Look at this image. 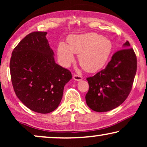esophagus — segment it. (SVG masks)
Wrapping results in <instances>:
<instances>
[{
	"label": "esophagus",
	"mask_w": 147,
	"mask_h": 147,
	"mask_svg": "<svg viewBox=\"0 0 147 147\" xmlns=\"http://www.w3.org/2000/svg\"><path fill=\"white\" fill-rule=\"evenodd\" d=\"M73 78L74 80H76V81H81V80L83 79L82 76L80 75H77V74H74L73 76Z\"/></svg>",
	"instance_id": "esophagus-1"
}]
</instances>
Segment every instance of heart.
<instances>
[{"instance_id": "b5f03b06", "label": "heart", "mask_w": 147, "mask_h": 147, "mask_svg": "<svg viewBox=\"0 0 147 147\" xmlns=\"http://www.w3.org/2000/svg\"><path fill=\"white\" fill-rule=\"evenodd\" d=\"M112 43L108 38L96 33L71 35L67 44L61 42L57 47L60 63L68 67L74 60V54H79L80 64L88 71H96L104 67L112 51Z\"/></svg>"}]
</instances>
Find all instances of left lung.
Returning a JSON list of instances; mask_svg holds the SVG:
<instances>
[{"mask_svg": "<svg viewBox=\"0 0 147 147\" xmlns=\"http://www.w3.org/2000/svg\"><path fill=\"white\" fill-rule=\"evenodd\" d=\"M136 56L128 41L112 55L103 70L88 78L89 90L86 101L94 111L108 112L123 103L131 91L135 77Z\"/></svg>", "mask_w": 147, "mask_h": 147, "instance_id": "1", "label": "left lung"}]
</instances>
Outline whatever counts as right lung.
Returning a JSON list of instances; mask_svg holds the SVG:
<instances>
[{
	"mask_svg": "<svg viewBox=\"0 0 147 147\" xmlns=\"http://www.w3.org/2000/svg\"><path fill=\"white\" fill-rule=\"evenodd\" d=\"M47 34L36 31L27 35L14 49L10 61L16 95L28 108L41 114L58 107L64 86L72 78L69 70L55 63Z\"/></svg>",
	"mask_w": 147,
	"mask_h": 147,
	"instance_id": "1",
	"label": "right lung"
}]
</instances>
